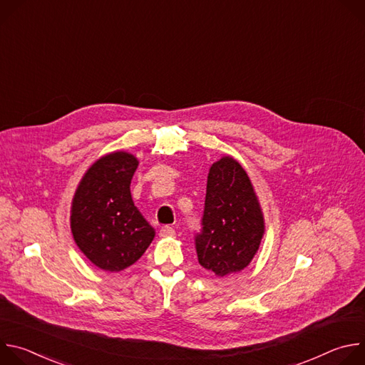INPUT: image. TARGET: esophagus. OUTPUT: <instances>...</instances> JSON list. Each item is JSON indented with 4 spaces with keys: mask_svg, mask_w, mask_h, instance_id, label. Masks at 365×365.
<instances>
[{
    "mask_svg": "<svg viewBox=\"0 0 365 365\" xmlns=\"http://www.w3.org/2000/svg\"><path fill=\"white\" fill-rule=\"evenodd\" d=\"M175 234H176V231L172 227H169V225H165L160 230V237H173Z\"/></svg>",
    "mask_w": 365,
    "mask_h": 365,
    "instance_id": "esophagus-1",
    "label": "esophagus"
}]
</instances>
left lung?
Listing matches in <instances>:
<instances>
[{"label":"left lung","mask_w":365,"mask_h":365,"mask_svg":"<svg viewBox=\"0 0 365 365\" xmlns=\"http://www.w3.org/2000/svg\"><path fill=\"white\" fill-rule=\"evenodd\" d=\"M264 234V218L251 180L230 155L207 173L202 230L195 235L199 264L224 277L244 270Z\"/></svg>","instance_id":"obj_1"}]
</instances>
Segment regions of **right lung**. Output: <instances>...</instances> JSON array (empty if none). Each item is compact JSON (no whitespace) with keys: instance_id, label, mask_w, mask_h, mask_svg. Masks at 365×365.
I'll list each match as a JSON object with an SVG mask.
<instances>
[{"instance_id":"add662e5","label":"right lung","mask_w":365,"mask_h":365,"mask_svg":"<svg viewBox=\"0 0 365 365\" xmlns=\"http://www.w3.org/2000/svg\"><path fill=\"white\" fill-rule=\"evenodd\" d=\"M137 166L133 154L110 153L86 170L75 192L73 240L101 270L114 273L130 267L154 238V228L137 210L130 192Z\"/></svg>"}]
</instances>
